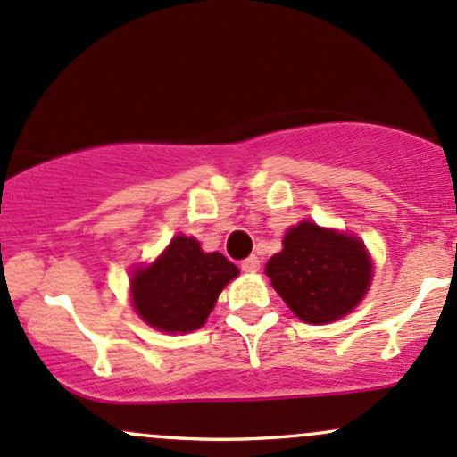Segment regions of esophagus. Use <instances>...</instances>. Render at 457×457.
Returning <instances> with one entry per match:
<instances>
[{
  "instance_id": "obj_1",
  "label": "esophagus",
  "mask_w": 457,
  "mask_h": 457,
  "mask_svg": "<svg viewBox=\"0 0 457 457\" xmlns=\"http://www.w3.org/2000/svg\"><path fill=\"white\" fill-rule=\"evenodd\" d=\"M259 266H262V262H259L257 254H250V257H246L242 262V270L244 272H257Z\"/></svg>"
}]
</instances>
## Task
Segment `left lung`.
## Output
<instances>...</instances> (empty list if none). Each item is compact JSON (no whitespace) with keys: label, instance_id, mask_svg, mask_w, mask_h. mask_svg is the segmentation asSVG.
Wrapping results in <instances>:
<instances>
[{"label":"left lung","instance_id":"8db88e82","mask_svg":"<svg viewBox=\"0 0 457 457\" xmlns=\"http://www.w3.org/2000/svg\"><path fill=\"white\" fill-rule=\"evenodd\" d=\"M266 274L301 320L325 325L361 301L372 266L357 237L301 222L287 230L283 250L270 259Z\"/></svg>","mask_w":457,"mask_h":457}]
</instances>
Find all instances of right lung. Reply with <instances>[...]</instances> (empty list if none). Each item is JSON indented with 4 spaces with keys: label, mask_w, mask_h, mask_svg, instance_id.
Masks as SVG:
<instances>
[{
    "label": "right lung",
    "mask_w": 457,
    "mask_h": 457,
    "mask_svg": "<svg viewBox=\"0 0 457 457\" xmlns=\"http://www.w3.org/2000/svg\"><path fill=\"white\" fill-rule=\"evenodd\" d=\"M239 274L220 253H203L194 237L179 235L150 268L132 277V303L148 325L189 333L204 325L224 286Z\"/></svg>",
    "instance_id": "add662e5"
}]
</instances>
